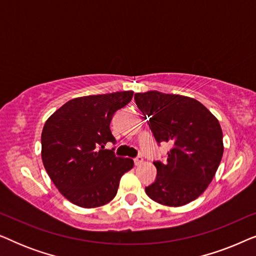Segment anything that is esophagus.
Returning <instances> with one entry per match:
<instances>
[{
    "mask_svg": "<svg viewBox=\"0 0 256 256\" xmlns=\"http://www.w3.org/2000/svg\"><path fill=\"white\" fill-rule=\"evenodd\" d=\"M134 163H135V166H141V164L143 163V157L138 156L136 158H134Z\"/></svg>",
    "mask_w": 256,
    "mask_h": 256,
    "instance_id": "obj_1",
    "label": "esophagus"
}]
</instances>
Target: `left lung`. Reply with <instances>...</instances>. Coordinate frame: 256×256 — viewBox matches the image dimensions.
<instances>
[{
	"instance_id": "1",
	"label": "left lung",
	"mask_w": 256,
	"mask_h": 256,
	"mask_svg": "<svg viewBox=\"0 0 256 256\" xmlns=\"http://www.w3.org/2000/svg\"><path fill=\"white\" fill-rule=\"evenodd\" d=\"M135 102L148 116L156 141L172 144L166 163L154 162L157 176L146 194L166 206L188 204L208 188L222 160L218 118L199 101L178 94L136 93Z\"/></svg>"
}]
</instances>
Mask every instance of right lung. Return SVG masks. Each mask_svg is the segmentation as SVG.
Instances as JSON below:
<instances>
[{"instance_id":"add662e5","label":"right lung","mask_w":256,"mask_h":256,"mask_svg":"<svg viewBox=\"0 0 256 256\" xmlns=\"http://www.w3.org/2000/svg\"><path fill=\"white\" fill-rule=\"evenodd\" d=\"M132 90L80 96L54 112L42 132V160L56 188L80 208H99L116 196L134 160L104 149L115 143L110 121L130 102Z\"/></svg>"}]
</instances>
